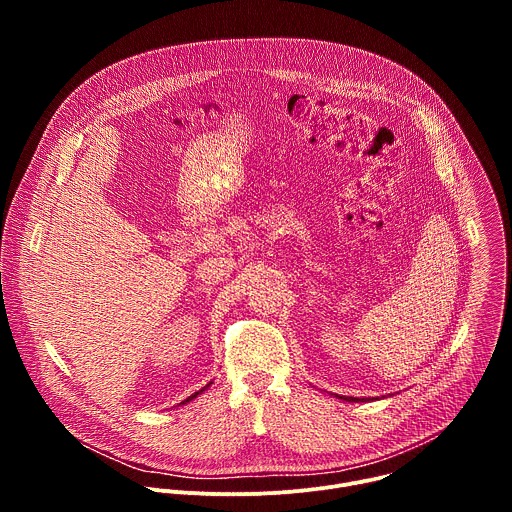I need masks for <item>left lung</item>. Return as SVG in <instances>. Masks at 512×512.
<instances>
[{
	"label": "left lung",
	"instance_id": "1",
	"mask_svg": "<svg viewBox=\"0 0 512 512\" xmlns=\"http://www.w3.org/2000/svg\"><path fill=\"white\" fill-rule=\"evenodd\" d=\"M338 399H342V401H350V403H358V401H367V399H356V397H342V395H336Z\"/></svg>",
	"mask_w": 512,
	"mask_h": 512
}]
</instances>
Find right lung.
Segmentation results:
<instances>
[{"label":"right lung","mask_w":512,"mask_h":512,"mask_svg":"<svg viewBox=\"0 0 512 512\" xmlns=\"http://www.w3.org/2000/svg\"><path fill=\"white\" fill-rule=\"evenodd\" d=\"M210 385H212V383H208V385H206V387H202V389H200V391H196V393H194V395H190V397H188V399H184V401H182V403H180V405H186V403H190V401H192V399H196V397H198V395H200V393H204V391H206V389H208V387H210Z\"/></svg>","instance_id":"1"}]
</instances>
